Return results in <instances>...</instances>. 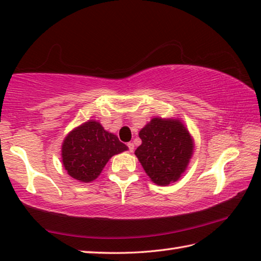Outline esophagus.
<instances>
[{
  "label": "esophagus",
  "instance_id": "obj_1",
  "mask_svg": "<svg viewBox=\"0 0 261 261\" xmlns=\"http://www.w3.org/2000/svg\"><path fill=\"white\" fill-rule=\"evenodd\" d=\"M128 148H129V151H133L134 150V143L133 142H129L127 144Z\"/></svg>",
  "mask_w": 261,
  "mask_h": 261
}]
</instances>
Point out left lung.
Masks as SVG:
<instances>
[{"label": "left lung", "instance_id": "1", "mask_svg": "<svg viewBox=\"0 0 261 261\" xmlns=\"http://www.w3.org/2000/svg\"><path fill=\"white\" fill-rule=\"evenodd\" d=\"M141 146L135 155L146 174L158 186L178 181L189 166L194 139L178 118H153L139 133Z\"/></svg>", "mask_w": 261, "mask_h": 261}]
</instances>
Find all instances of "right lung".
<instances>
[{
	"label": "right lung",
	"mask_w": 261,
	"mask_h": 261,
	"mask_svg": "<svg viewBox=\"0 0 261 261\" xmlns=\"http://www.w3.org/2000/svg\"><path fill=\"white\" fill-rule=\"evenodd\" d=\"M128 149L118 136L105 130L95 120L82 123L65 136L62 162L72 178L90 183L98 178L112 156Z\"/></svg>",
	"instance_id": "obj_1"
}]
</instances>
